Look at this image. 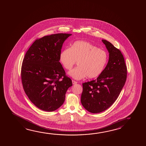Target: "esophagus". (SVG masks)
Instances as JSON below:
<instances>
[{"label": "esophagus", "mask_w": 146, "mask_h": 146, "mask_svg": "<svg viewBox=\"0 0 146 146\" xmlns=\"http://www.w3.org/2000/svg\"><path fill=\"white\" fill-rule=\"evenodd\" d=\"M72 84H77V82L75 81V80H72Z\"/></svg>", "instance_id": "obj_1"}]
</instances>
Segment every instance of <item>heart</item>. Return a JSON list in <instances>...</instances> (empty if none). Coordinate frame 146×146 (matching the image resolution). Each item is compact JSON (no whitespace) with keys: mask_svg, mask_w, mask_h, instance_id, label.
<instances>
[{"mask_svg":"<svg viewBox=\"0 0 146 146\" xmlns=\"http://www.w3.org/2000/svg\"><path fill=\"white\" fill-rule=\"evenodd\" d=\"M60 62L63 67L70 70L77 61L78 67L68 73L76 80L88 76L94 78L99 76L108 62L105 51L86 41L75 42L70 48H66L60 53Z\"/></svg>","mask_w":146,"mask_h":146,"instance_id":"obj_1","label":"heart"}]
</instances>
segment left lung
I'll return each instance as SVG.
<instances>
[{"mask_svg":"<svg viewBox=\"0 0 146 146\" xmlns=\"http://www.w3.org/2000/svg\"><path fill=\"white\" fill-rule=\"evenodd\" d=\"M102 41L109 53L108 64L97 79L82 84L81 104L93 113L102 112L113 104L127 78V67L122 53L110 42Z\"/></svg>","mask_w":146,"mask_h":146,"instance_id":"8db88e82","label":"left lung"}]
</instances>
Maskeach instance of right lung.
<instances>
[{
  "label": "right lung",
  "instance_id": "1",
  "mask_svg": "<svg viewBox=\"0 0 146 146\" xmlns=\"http://www.w3.org/2000/svg\"><path fill=\"white\" fill-rule=\"evenodd\" d=\"M71 35L53 34L36 40L24 56L21 68L23 87L31 102L42 110L53 111L60 108L72 86L60 62L62 44Z\"/></svg>",
  "mask_w": 146,
  "mask_h": 146
}]
</instances>
